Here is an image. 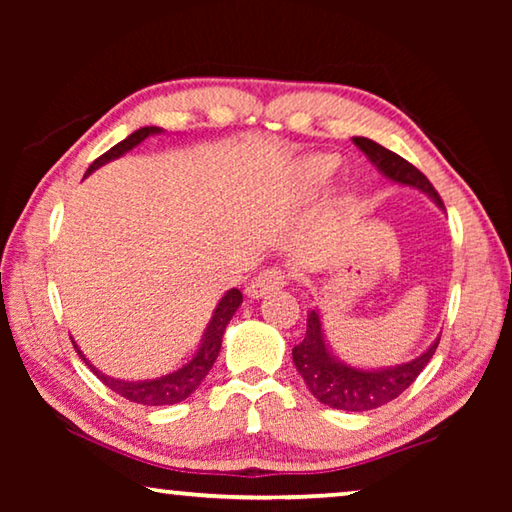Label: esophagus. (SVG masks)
I'll return each mask as SVG.
<instances>
[{"label":"esophagus","mask_w":512,"mask_h":512,"mask_svg":"<svg viewBox=\"0 0 512 512\" xmlns=\"http://www.w3.org/2000/svg\"><path fill=\"white\" fill-rule=\"evenodd\" d=\"M284 284H287V273H284L282 268L271 266V268H264V271L259 273L255 280H250V284L246 287V293H248V298H264L266 293L282 289Z\"/></svg>","instance_id":"obj_1"}]
</instances>
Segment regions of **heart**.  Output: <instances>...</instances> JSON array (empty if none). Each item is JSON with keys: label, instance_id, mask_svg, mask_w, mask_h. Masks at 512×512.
<instances>
[{"label": "heart", "instance_id": "heart-1", "mask_svg": "<svg viewBox=\"0 0 512 512\" xmlns=\"http://www.w3.org/2000/svg\"><path fill=\"white\" fill-rule=\"evenodd\" d=\"M339 167V162L332 155H318V158H311L307 164V173L314 183H327L329 176Z\"/></svg>", "mask_w": 512, "mask_h": 512}]
</instances>
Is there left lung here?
Here are the masks:
<instances>
[{
  "instance_id": "8db88e82",
  "label": "left lung",
  "mask_w": 512,
  "mask_h": 512,
  "mask_svg": "<svg viewBox=\"0 0 512 512\" xmlns=\"http://www.w3.org/2000/svg\"><path fill=\"white\" fill-rule=\"evenodd\" d=\"M352 142L393 183L420 189V192L431 196L436 205L445 207L438 192L429 183V178L420 169H415L411 162H406L397 153L384 149L381 144L368 140V137H352ZM438 341L440 339L433 341L431 348L420 354L418 359L406 361L402 366L381 370L352 368L341 359H334L332 352L327 350L323 325H320L316 309H311L307 314L305 339L293 348V363H296L300 377L305 379L307 388L318 402L341 411H370L400 397L418 379L424 366L433 357V352H436Z\"/></svg>"
}]
</instances>
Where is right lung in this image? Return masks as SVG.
<instances>
[{
  "label": "right lung",
  "mask_w": 512,
  "mask_h": 512,
  "mask_svg": "<svg viewBox=\"0 0 512 512\" xmlns=\"http://www.w3.org/2000/svg\"><path fill=\"white\" fill-rule=\"evenodd\" d=\"M155 133H160L158 126H144V128H140V131H135L133 135H128L124 142L115 144L110 151L103 153L101 158L94 160L90 164L88 173H92L94 169H99L101 164H106L110 160L119 158V155H124L126 151H131L133 146L144 142L146 137L155 135ZM241 300H244V296H241L239 289H230L228 293H225L219 305H216V309H214V316L210 320V325H207V329H205L203 343H201V348H198L196 357L189 361L187 366H183V368L176 370V372H171V375L158 377V379H151V381H121V379H112V377L103 375V372H99L97 368H94L92 363L83 357L81 350L76 348V343H74V348L79 350L81 359L88 363V368L94 372V375H97L108 388H112V391H115L117 395L126 397V400L137 402V404H146V406L178 404V402L187 400V397L192 395L198 386H201V381L207 377V372L212 370L216 357H219L225 325L230 323L232 316H235V311L239 309Z\"/></svg>",
  "instance_id": "1"
}]
</instances>
